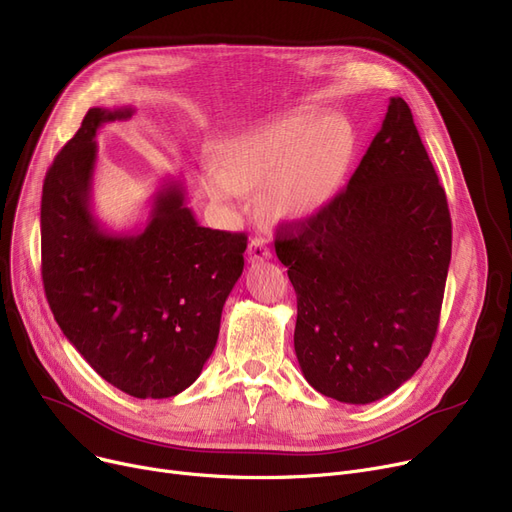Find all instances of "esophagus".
<instances>
[{
    "mask_svg": "<svg viewBox=\"0 0 512 512\" xmlns=\"http://www.w3.org/2000/svg\"><path fill=\"white\" fill-rule=\"evenodd\" d=\"M270 257H272V251H270V247H267V240L253 238L249 242V261L251 263H259V261L270 259Z\"/></svg>",
    "mask_w": 512,
    "mask_h": 512,
    "instance_id": "34e87169",
    "label": "esophagus"
}]
</instances>
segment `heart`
Here are the masks:
<instances>
[{
	"instance_id": "obj_1",
	"label": "heart",
	"mask_w": 512,
	"mask_h": 512,
	"mask_svg": "<svg viewBox=\"0 0 512 512\" xmlns=\"http://www.w3.org/2000/svg\"><path fill=\"white\" fill-rule=\"evenodd\" d=\"M353 149L346 120L303 107L265 120L226 145L220 164H207L205 188L220 203L261 191L272 220L307 222L334 197Z\"/></svg>"
}]
</instances>
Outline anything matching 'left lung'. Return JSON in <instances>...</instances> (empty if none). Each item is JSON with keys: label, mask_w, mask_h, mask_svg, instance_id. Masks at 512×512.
<instances>
[{"label": "left lung", "mask_w": 512, "mask_h": 512, "mask_svg": "<svg viewBox=\"0 0 512 512\" xmlns=\"http://www.w3.org/2000/svg\"><path fill=\"white\" fill-rule=\"evenodd\" d=\"M450 249L446 193L411 107L392 97L344 191L276 236L297 292L305 380L348 405L411 380L436 338Z\"/></svg>", "instance_id": "left-lung-1"}]
</instances>
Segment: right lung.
<instances>
[{
	"mask_svg": "<svg viewBox=\"0 0 512 512\" xmlns=\"http://www.w3.org/2000/svg\"><path fill=\"white\" fill-rule=\"evenodd\" d=\"M132 116L134 107H91L53 159L41 197V274L58 326L107 384L170 398L213 353L247 236L199 226L178 178L161 182L141 228L114 232L95 218V137Z\"/></svg>",
	"mask_w": 512,
	"mask_h": 512,
	"instance_id": "add662e5",
	"label": "right lung"
}]
</instances>
